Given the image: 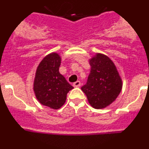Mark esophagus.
Returning a JSON list of instances; mask_svg holds the SVG:
<instances>
[{"label": "esophagus", "instance_id": "34e87169", "mask_svg": "<svg viewBox=\"0 0 149 149\" xmlns=\"http://www.w3.org/2000/svg\"><path fill=\"white\" fill-rule=\"evenodd\" d=\"M81 86V82L79 81H76V82H74L73 84V86L74 87H79V86Z\"/></svg>", "mask_w": 149, "mask_h": 149}]
</instances>
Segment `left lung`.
<instances>
[{
  "label": "left lung",
  "instance_id": "1",
  "mask_svg": "<svg viewBox=\"0 0 149 149\" xmlns=\"http://www.w3.org/2000/svg\"><path fill=\"white\" fill-rule=\"evenodd\" d=\"M91 66L87 84L81 87L89 104L95 109H104L111 104L122 89V79L114 63L101 53L89 60Z\"/></svg>",
  "mask_w": 149,
  "mask_h": 149
}]
</instances>
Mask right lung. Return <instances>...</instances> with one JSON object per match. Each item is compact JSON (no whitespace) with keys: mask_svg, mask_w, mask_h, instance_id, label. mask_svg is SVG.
<instances>
[{"mask_svg":"<svg viewBox=\"0 0 149 149\" xmlns=\"http://www.w3.org/2000/svg\"><path fill=\"white\" fill-rule=\"evenodd\" d=\"M60 63L58 53L47 54L36 68L33 81V89L37 101L54 110L65 104L67 93L74 88L59 72Z\"/></svg>","mask_w":149,"mask_h":149,"instance_id":"right-lung-1","label":"right lung"}]
</instances>
